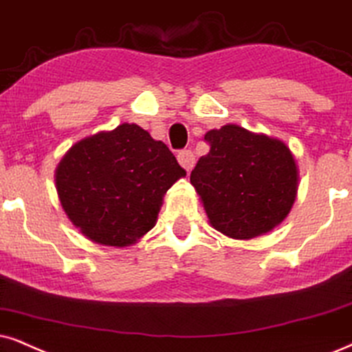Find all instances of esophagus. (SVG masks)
Instances as JSON below:
<instances>
[{
    "label": "esophagus",
    "instance_id": "34e87169",
    "mask_svg": "<svg viewBox=\"0 0 352 352\" xmlns=\"http://www.w3.org/2000/svg\"><path fill=\"white\" fill-rule=\"evenodd\" d=\"M177 161H179L180 166L184 167L186 172H190L191 168H193V166H195V154L191 153V151H188V149L180 151V153L177 154Z\"/></svg>",
    "mask_w": 352,
    "mask_h": 352
}]
</instances>
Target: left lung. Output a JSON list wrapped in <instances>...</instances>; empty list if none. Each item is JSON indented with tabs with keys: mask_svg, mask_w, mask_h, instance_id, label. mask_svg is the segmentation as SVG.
Masks as SVG:
<instances>
[{
	"mask_svg": "<svg viewBox=\"0 0 352 352\" xmlns=\"http://www.w3.org/2000/svg\"><path fill=\"white\" fill-rule=\"evenodd\" d=\"M211 149L190 182L209 224L230 239L248 240L286 219L299 188V168L286 143L224 124L204 135Z\"/></svg>",
	"mask_w": 352,
	"mask_h": 352,
	"instance_id": "1",
	"label": "left lung"
}]
</instances>
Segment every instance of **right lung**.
<instances>
[{
	"label": "right lung",
	"mask_w": 352,
	"mask_h": 352,
	"mask_svg": "<svg viewBox=\"0 0 352 352\" xmlns=\"http://www.w3.org/2000/svg\"><path fill=\"white\" fill-rule=\"evenodd\" d=\"M185 175L162 141L123 123L71 146L55 184L79 232L100 245L128 247L154 228L164 195Z\"/></svg>",
	"instance_id": "1"
}]
</instances>
